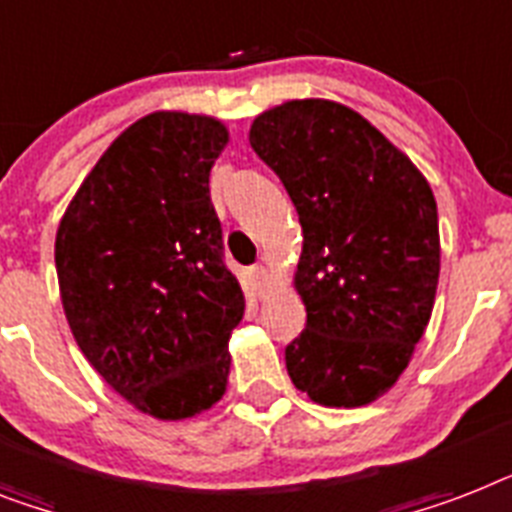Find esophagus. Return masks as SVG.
Returning <instances> with one entry per match:
<instances>
[{
    "label": "esophagus",
    "instance_id": "obj_1",
    "mask_svg": "<svg viewBox=\"0 0 512 512\" xmlns=\"http://www.w3.org/2000/svg\"><path fill=\"white\" fill-rule=\"evenodd\" d=\"M252 278H255L257 284H265V281H268V268H265V265H255V268H252Z\"/></svg>",
    "mask_w": 512,
    "mask_h": 512
}]
</instances>
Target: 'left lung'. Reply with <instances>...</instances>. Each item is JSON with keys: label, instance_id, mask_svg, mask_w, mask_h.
<instances>
[{"label": "left lung", "instance_id": "left-lung-1", "mask_svg": "<svg viewBox=\"0 0 512 512\" xmlns=\"http://www.w3.org/2000/svg\"><path fill=\"white\" fill-rule=\"evenodd\" d=\"M249 144L302 223L294 286L305 331L286 347L299 392L360 407L392 389L429 326L439 218L429 181L363 115L294 99L257 115Z\"/></svg>", "mask_w": 512, "mask_h": 512}]
</instances>
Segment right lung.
<instances>
[{
    "instance_id": "right-lung-1",
    "label": "right lung",
    "mask_w": 512,
    "mask_h": 512,
    "mask_svg": "<svg viewBox=\"0 0 512 512\" xmlns=\"http://www.w3.org/2000/svg\"><path fill=\"white\" fill-rule=\"evenodd\" d=\"M207 115L152 112L99 157L57 228L65 318L94 371L141 413L181 421L223 397L244 294L223 260Z\"/></svg>"
}]
</instances>
